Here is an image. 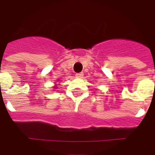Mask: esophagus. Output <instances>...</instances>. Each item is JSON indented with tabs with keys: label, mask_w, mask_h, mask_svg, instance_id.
<instances>
[{
	"label": "esophagus",
	"mask_w": 155,
	"mask_h": 155,
	"mask_svg": "<svg viewBox=\"0 0 155 155\" xmlns=\"http://www.w3.org/2000/svg\"><path fill=\"white\" fill-rule=\"evenodd\" d=\"M75 75H76V77H78V78H82V77H83V75H84V73H83V72H81V73H77Z\"/></svg>",
	"instance_id": "1"
}]
</instances>
